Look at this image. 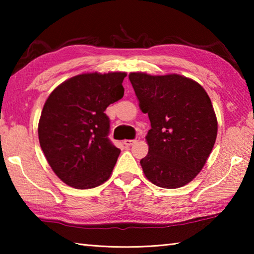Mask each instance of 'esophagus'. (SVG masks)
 <instances>
[{
  "label": "esophagus",
  "mask_w": 254,
  "mask_h": 254,
  "mask_svg": "<svg viewBox=\"0 0 254 254\" xmlns=\"http://www.w3.org/2000/svg\"><path fill=\"white\" fill-rule=\"evenodd\" d=\"M137 140H139V137H136V139H134V140H124L123 143L126 144L127 147H131V145L134 144Z\"/></svg>",
  "instance_id": "obj_1"
}]
</instances>
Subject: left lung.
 <instances>
[{"mask_svg":"<svg viewBox=\"0 0 254 254\" xmlns=\"http://www.w3.org/2000/svg\"><path fill=\"white\" fill-rule=\"evenodd\" d=\"M128 78L151 123L149 152L140 161L145 177L158 187L185 186L203 169L216 140L209 96L197 81L177 74L131 72Z\"/></svg>","mask_w":254,"mask_h":254,"instance_id":"1","label":"left lung"}]
</instances>
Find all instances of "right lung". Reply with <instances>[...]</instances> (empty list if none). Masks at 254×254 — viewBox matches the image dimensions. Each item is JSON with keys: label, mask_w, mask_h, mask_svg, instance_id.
Returning <instances> with one entry per match:
<instances>
[{"label": "right lung", "mask_w": 254, "mask_h": 254, "mask_svg": "<svg viewBox=\"0 0 254 254\" xmlns=\"http://www.w3.org/2000/svg\"><path fill=\"white\" fill-rule=\"evenodd\" d=\"M126 72H87L56 87L38 126L42 151L54 173L68 186L88 189L106 182L121 150L109 137L104 113L121 100Z\"/></svg>", "instance_id": "right-lung-1"}]
</instances>
